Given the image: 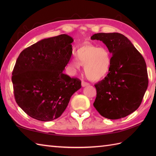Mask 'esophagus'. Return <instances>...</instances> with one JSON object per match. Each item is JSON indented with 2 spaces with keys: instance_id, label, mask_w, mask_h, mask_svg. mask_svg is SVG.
Wrapping results in <instances>:
<instances>
[{
  "instance_id": "34e87169",
  "label": "esophagus",
  "mask_w": 156,
  "mask_h": 156,
  "mask_svg": "<svg viewBox=\"0 0 156 156\" xmlns=\"http://www.w3.org/2000/svg\"><path fill=\"white\" fill-rule=\"evenodd\" d=\"M81 85H82V87H87V86H88L89 83H87V82H85L84 81H82V83H81Z\"/></svg>"
}]
</instances>
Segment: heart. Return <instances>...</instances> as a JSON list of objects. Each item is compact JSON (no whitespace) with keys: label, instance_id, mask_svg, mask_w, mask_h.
I'll return each mask as SVG.
<instances>
[{"label":"heart","instance_id":"b5f03b06","mask_svg":"<svg viewBox=\"0 0 156 156\" xmlns=\"http://www.w3.org/2000/svg\"><path fill=\"white\" fill-rule=\"evenodd\" d=\"M76 59H72L69 66L73 71H78L84 66V73L92 81H98L105 78L111 66V52L106 47L94 44H86L75 51Z\"/></svg>","mask_w":156,"mask_h":156}]
</instances>
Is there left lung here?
Listing matches in <instances>:
<instances>
[{
    "mask_svg": "<svg viewBox=\"0 0 156 156\" xmlns=\"http://www.w3.org/2000/svg\"><path fill=\"white\" fill-rule=\"evenodd\" d=\"M90 39L102 41L112 54L110 71L94 85V107L107 119L125 117L140 107L147 88L144 58L130 40L119 33H98Z\"/></svg>",
    "mask_w": 156,
    "mask_h": 156,
    "instance_id": "left-lung-1",
    "label": "left lung"
}]
</instances>
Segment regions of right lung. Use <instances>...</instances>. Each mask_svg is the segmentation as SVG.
Wrapping results in <instances>:
<instances>
[{
  "mask_svg": "<svg viewBox=\"0 0 156 156\" xmlns=\"http://www.w3.org/2000/svg\"><path fill=\"white\" fill-rule=\"evenodd\" d=\"M74 39L66 34L44 39L22 51L12 71L16 103L31 117L50 121L60 117L81 81L63 73Z\"/></svg>",
  "mask_w": 156,
  "mask_h": 156,
  "instance_id": "obj_1",
  "label": "right lung"
}]
</instances>
